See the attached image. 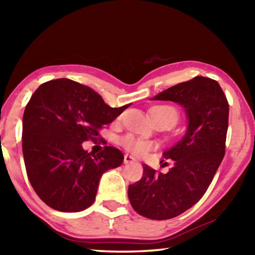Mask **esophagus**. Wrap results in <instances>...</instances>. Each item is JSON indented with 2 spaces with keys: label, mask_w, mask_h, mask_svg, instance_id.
<instances>
[{
  "label": "esophagus",
  "mask_w": 255,
  "mask_h": 255,
  "mask_svg": "<svg viewBox=\"0 0 255 255\" xmlns=\"http://www.w3.org/2000/svg\"><path fill=\"white\" fill-rule=\"evenodd\" d=\"M136 161V159L133 157L129 156V154H125V158H124V162L125 163H130V162H134Z\"/></svg>",
  "instance_id": "esophagus-1"
}]
</instances>
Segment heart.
I'll return each instance as SVG.
<instances>
[{
  "label": "heart",
  "instance_id": "obj_1",
  "mask_svg": "<svg viewBox=\"0 0 255 255\" xmlns=\"http://www.w3.org/2000/svg\"><path fill=\"white\" fill-rule=\"evenodd\" d=\"M151 114H159L160 116L169 119V121L172 122L173 125H176L178 119H179V113L174 107L172 106H158L154 107ZM121 143L123 146L127 149V150L134 152V153H144L147 152L148 150H150L152 144L148 141L141 140L134 136H126L125 138H123L121 140Z\"/></svg>",
  "mask_w": 255,
  "mask_h": 255
}]
</instances>
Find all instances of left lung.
I'll use <instances>...</instances> for the list:
<instances>
[{
  "instance_id": "1",
  "label": "left lung",
  "mask_w": 255,
  "mask_h": 255,
  "mask_svg": "<svg viewBox=\"0 0 255 255\" xmlns=\"http://www.w3.org/2000/svg\"><path fill=\"white\" fill-rule=\"evenodd\" d=\"M151 99L181 105L187 131L163 152L173 167L162 173L142 164V178L129 186L128 197L140 216L167 220L194 206L210 186L226 152L229 104L219 83L203 76L174 85Z\"/></svg>"
}]
</instances>
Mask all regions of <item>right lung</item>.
Masks as SVG:
<instances>
[{
    "mask_svg": "<svg viewBox=\"0 0 255 255\" xmlns=\"http://www.w3.org/2000/svg\"><path fill=\"white\" fill-rule=\"evenodd\" d=\"M129 106H108L94 89L67 78L35 91L23 115L22 148L28 180L42 201L62 212L92 206L103 173L121 166L124 154L111 146L95 154L82 143L96 140L98 129Z\"/></svg>",
    "mask_w": 255,
    "mask_h": 255,
    "instance_id": "obj_1",
    "label": "right lung"
}]
</instances>
